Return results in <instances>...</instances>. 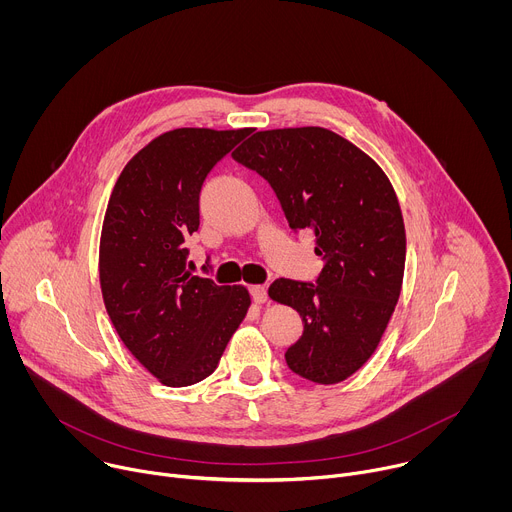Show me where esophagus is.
Listing matches in <instances>:
<instances>
[{
    "instance_id": "obj_1",
    "label": "esophagus",
    "mask_w": 512,
    "mask_h": 512,
    "mask_svg": "<svg viewBox=\"0 0 512 512\" xmlns=\"http://www.w3.org/2000/svg\"><path fill=\"white\" fill-rule=\"evenodd\" d=\"M249 291H251L255 304H265L267 302V287L265 285H251Z\"/></svg>"
}]
</instances>
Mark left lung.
Masks as SVG:
<instances>
[{
    "instance_id": "obj_1",
    "label": "left lung",
    "mask_w": 512,
    "mask_h": 512,
    "mask_svg": "<svg viewBox=\"0 0 512 512\" xmlns=\"http://www.w3.org/2000/svg\"><path fill=\"white\" fill-rule=\"evenodd\" d=\"M233 158L271 184L291 229L316 235V283L281 277L269 298L304 322L287 367L340 383L373 356L401 294L407 241L397 194L371 156L324 127L257 131Z\"/></svg>"
}]
</instances>
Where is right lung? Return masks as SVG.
I'll list each match as a JSON object with an SVG mask.
<instances>
[{"mask_svg":"<svg viewBox=\"0 0 512 512\" xmlns=\"http://www.w3.org/2000/svg\"><path fill=\"white\" fill-rule=\"evenodd\" d=\"M251 133L180 127L139 150L117 178L101 231L99 281L129 352L166 387L206 379L245 320V285H216L188 269L208 172Z\"/></svg>","mask_w":512,"mask_h":512,"instance_id":"add662e5","label":"right lung"}]
</instances>
